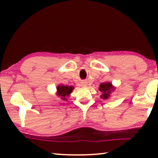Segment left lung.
<instances>
[{
	"label": "left lung",
	"instance_id": "1",
	"mask_svg": "<svg viewBox=\"0 0 158 158\" xmlns=\"http://www.w3.org/2000/svg\"><path fill=\"white\" fill-rule=\"evenodd\" d=\"M100 91L102 93V95H100L101 98L103 100H106L111 94V92L114 90V87L112 85L110 82H106V83H102L100 84V88H99Z\"/></svg>",
	"mask_w": 158,
	"mask_h": 158
}]
</instances>
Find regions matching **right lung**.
I'll return each instance as SVG.
<instances>
[{
    "label": "right lung",
    "instance_id": "1",
    "mask_svg": "<svg viewBox=\"0 0 158 158\" xmlns=\"http://www.w3.org/2000/svg\"><path fill=\"white\" fill-rule=\"evenodd\" d=\"M74 89V86L59 85L57 87V95L61 98L63 100H67L66 98L70 95Z\"/></svg>",
    "mask_w": 158,
    "mask_h": 158
}]
</instances>
